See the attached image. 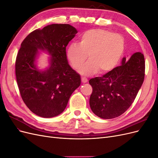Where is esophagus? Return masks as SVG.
Masks as SVG:
<instances>
[{"label": "esophagus", "mask_w": 158, "mask_h": 158, "mask_svg": "<svg viewBox=\"0 0 158 158\" xmlns=\"http://www.w3.org/2000/svg\"><path fill=\"white\" fill-rule=\"evenodd\" d=\"M82 82L83 83H86L88 82V79L85 77H82Z\"/></svg>", "instance_id": "34e87169"}]
</instances>
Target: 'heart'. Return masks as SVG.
I'll return each instance as SVG.
<instances>
[{
  "label": "heart",
  "instance_id": "heart-1",
  "mask_svg": "<svg viewBox=\"0 0 158 158\" xmlns=\"http://www.w3.org/2000/svg\"><path fill=\"white\" fill-rule=\"evenodd\" d=\"M125 48L123 35L104 29L85 31L80 43H71L67 49V56L73 67L80 69L89 55V61L80 70L84 76L97 72L107 73L117 67Z\"/></svg>",
  "mask_w": 158,
  "mask_h": 158
}]
</instances>
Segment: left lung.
Segmentation results:
<instances>
[{
    "label": "left lung",
    "instance_id": "obj_1",
    "mask_svg": "<svg viewBox=\"0 0 158 158\" xmlns=\"http://www.w3.org/2000/svg\"><path fill=\"white\" fill-rule=\"evenodd\" d=\"M144 56L135 52L121 65L101 77L89 80L93 91L89 106L98 117L110 119L121 115L135 99L144 79Z\"/></svg>",
    "mask_w": 158,
    "mask_h": 158
}]
</instances>
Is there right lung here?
Masks as SVG:
<instances>
[{"instance_id": "add662e5", "label": "right lung", "mask_w": 158, "mask_h": 158, "mask_svg": "<svg viewBox=\"0 0 158 158\" xmlns=\"http://www.w3.org/2000/svg\"><path fill=\"white\" fill-rule=\"evenodd\" d=\"M78 33L69 24L48 25L23 40L16 60V76L21 97L37 115L51 118L64 111L70 95L81 84L69 65L66 47ZM40 51L50 55L45 69L36 66Z\"/></svg>"}]
</instances>
